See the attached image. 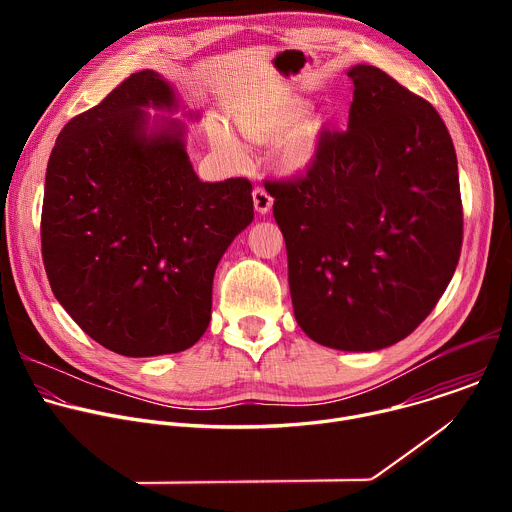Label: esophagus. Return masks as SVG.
<instances>
[{"mask_svg":"<svg viewBox=\"0 0 512 512\" xmlns=\"http://www.w3.org/2000/svg\"><path fill=\"white\" fill-rule=\"evenodd\" d=\"M253 204H255L257 212L267 214V212L271 210V206H273V196H271L263 186H257V188L253 190Z\"/></svg>","mask_w":512,"mask_h":512,"instance_id":"34e87169","label":"esophagus"}]
</instances>
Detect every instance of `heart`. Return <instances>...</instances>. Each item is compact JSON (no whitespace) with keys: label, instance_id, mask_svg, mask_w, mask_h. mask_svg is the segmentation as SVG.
Returning <instances> with one entry per match:
<instances>
[{"label":"heart","instance_id":"b5f03b06","mask_svg":"<svg viewBox=\"0 0 512 512\" xmlns=\"http://www.w3.org/2000/svg\"><path fill=\"white\" fill-rule=\"evenodd\" d=\"M308 109L304 103H291L279 109H259L249 111L239 117V129L253 141H267L285 129L294 127L298 121L306 117ZM318 139V125L314 121H304L294 131H289L277 145H275V160L285 170H300L308 166L314 156ZM212 141L218 150L227 154H237L239 143L235 137L225 131L223 127L212 129Z\"/></svg>","mask_w":512,"mask_h":512}]
</instances>
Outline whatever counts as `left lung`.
I'll return each mask as SVG.
<instances>
[{
  "label": "left lung",
  "mask_w": 512,
  "mask_h": 512,
  "mask_svg": "<svg viewBox=\"0 0 512 512\" xmlns=\"http://www.w3.org/2000/svg\"><path fill=\"white\" fill-rule=\"evenodd\" d=\"M348 77V129L324 127L308 170L265 190L300 328L367 352L409 336L440 302L464 221L456 150L431 103L377 66Z\"/></svg>",
  "instance_id": "left-lung-1"
}]
</instances>
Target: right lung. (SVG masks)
Listing matches in <instances>:
<instances>
[{"mask_svg":"<svg viewBox=\"0 0 512 512\" xmlns=\"http://www.w3.org/2000/svg\"><path fill=\"white\" fill-rule=\"evenodd\" d=\"M145 107L178 109L154 70L135 72L64 125L40 223L60 306L101 346L135 358L200 340L216 265L253 221L251 182H200L184 125L162 121L148 131Z\"/></svg>","mask_w":512,"mask_h":512,"instance_id":"1","label":"right lung"}]
</instances>
